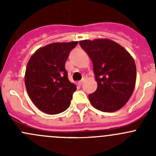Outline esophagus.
I'll use <instances>...</instances> for the list:
<instances>
[{
	"instance_id": "1",
	"label": "esophagus",
	"mask_w": 156,
	"mask_h": 156,
	"mask_svg": "<svg viewBox=\"0 0 156 156\" xmlns=\"http://www.w3.org/2000/svg\"><path fill=\"white\" fill-rule=\"evenodd\" d=\"M84 81H85V77H84V78H82V80H81V81H80L78 83H79V84H82L84 82Z\"/></svg>"
}]
</instances>
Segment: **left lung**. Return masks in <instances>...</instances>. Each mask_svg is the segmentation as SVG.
<instances>
[{
	"label": "left lung",
	"instance_id": "left-lung-1",
	"mask_svg": "<svg viewBox=\"0 0 156 156\" xmlns=\"http://www.w3.org/2000/svg\"><path fill=\"white\" fill-rule=\"evenodd\" d=\"M94 66L97 90L89 100L97 109L113 112L123 107L131 97L136 84V69L130 53L108 39L79 42Z\"/></svg>",
	"mask_w": 156,
	"mask_h": 156
}]
</instances>
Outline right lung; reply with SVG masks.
<instances>
[{
	"instance_id": "right-lung-1",
	"label": "right lung",
	"mask_w": 156,
	"mask_h": 156,
	"mask_svg": "<svg viewBox=\"0 0 156 156\" xmlns=\"http://www.w3.org/2000/svg\"><path fill=\"white\" fill-rule=\"evenodd\" d=\"M78 41L53 43L31 56L25 75L30 99L41 111L59 114L69 108L76 86L68 78L65 64Z\"/></svg>"
}]
</instances>
